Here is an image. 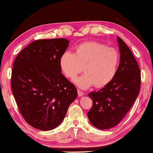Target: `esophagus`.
Listing matches in <instances>:
<instances>
[{
  "instance_id": "esophagus-1",
  "label": "esophagus",
  "mask_w": 153,
  "mask_h": 153,
  "mask_svg": "<svg viewBox=\"0 0 153 153\" xmlns=\"http://www.w3.org/2000/svg\"><path fill=\"white\" fill-rule=\"evenodd\" d=\"M77 93H78V96H82L83 95H84V93H83L81 90H79V89L77 90Z\"/></svg>"
}]
</instances>
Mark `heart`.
Instances as JSON below:
<instances>
[{
    "instance_id": "b5f03b06",
    "label": "heart",
    "mask_w": 153,
    "mask_h": 153,
    "mask_svg": "<svg viewBox=\"0 0 153 153\" xmlns=\"http://www.w3.org/2000/svg\"><path fill=\"white\" fill-rule=\"evenodd\" d=\"M120 55L113 47L98 41H87L75 48L74 53L65 52L59 59V65L65 76L74 79L83 71L85 73L76 80L81 88L95 84L96 87L108 85L114 79Z\"/></svg>"
}]
</instances>
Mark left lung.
Segmentation results:
<instances>
[{"label": "left lung", "mask_w": 153, "mask_h": 153, "mask_svg": "<svg viewBox=\"0 0 153 153\" xmlns=\"http://www.w3.org/2000/svg\"><path fill=\"white\" fill-rule=\"evenodd\" d=\"M120 63L114 79L98 91L88 94L92 108L88 112L91 124L99 129L117 125L126 116L138 96L140 71L134 55L124 41L117 36Z\"/></svg>", "instance_id": "obj_1"}]
</instances>
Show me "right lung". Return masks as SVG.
<instances>
[{"instance_id": "right-lung-1", "label": "right lung", "mask_w": 153, "mask_h": 153, "mask_svg": "<svg viewBox=\"0 0 153 153\" xmlns=\"http://www.w3.org/2000/svg\"><path fill=\"white\" fill-rule=\"evenodd\" d=\"M69 43L62 38L36 40L14 62L11 75L14 98L22 117L39 130L56 128L77 97L76 87L61 73L59 65Z\"/></svg>"}]
</instances>
